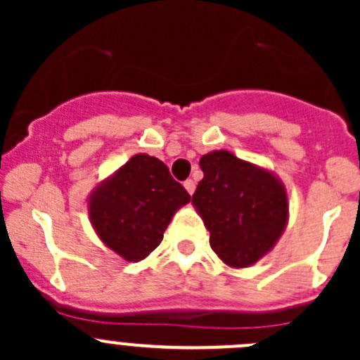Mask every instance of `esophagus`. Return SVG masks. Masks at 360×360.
Returning a JSON list of instances; mask_svg holds the SVG:
<instances>
[{
  "label": "esophagus",
  "mask_w": 360,
  "mask_h": 360,
  "mask_svg": "<svg viewBox=\"0 0 360 360\" xmlns=\"http://www.w3.org/2000/svg\"><path fill=\"white\" fill-rule=\"evenodd\" d=\"M184 188H186V191L190 195H193V191H195V183L191 179H186L184 181Z\"/></svg>",
  "instance_id": "obj_1"
}]
</instances>
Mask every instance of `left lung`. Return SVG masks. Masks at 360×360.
Wrapping results in <instances>:
<instances>
[{
  "label": "left lung",
  "instance_id": "left-lung-1",
  "mask_svg": "<svg viewBox=\"0 0 360 360\" xmlns=\"http://www.w3.org/2000/svg\"><path fill=\"white\" fill-rule=\"evenodd\" d=\"M200 169L203 179L191 202L209 230L210 248L230 266H250L284 231L289 210L284 186L230 151L203 155Z\"/></svg>",
  "mask_w": 360,
  "mask_h": 360
}]
</instances>
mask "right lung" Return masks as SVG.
Masks as SVG:
<instances>
[{"label": "right lung", "instance_id": "obj_1", "mask_svg": "<svg viewBox=\"0 0 360 360\" xmlns=\"http://www.w3.org/2000/svg\"><path fill=\"white\" fill-rule=\"evenodd\" d=\"M190 195L158 158L136 155L90 197V219L101 240L127 261L160 245L174 212Z\"/></svg>", "mask_w": 360, "mask_h": 360}]
</instances>
